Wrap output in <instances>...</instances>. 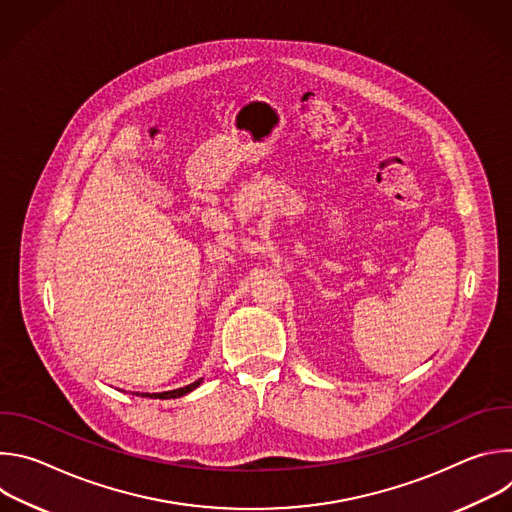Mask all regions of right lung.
Instances as JSON below:
<instances>
[{"instance_id":"1","label":"right lung","mask_w":512,"mask_h":512,"mask_svg":"<svg viewBox=\"0 0 512 512\" xmlns=\"http://www.w3.org/2000/svg\"><path fill=\"white\" fill-rule=\"evenodd\" d=\"M200 383H202V379H198V381H194L192 385H188V387H182V389H174V391H166V393H154V395L141 393V397H154V399H176V397H182V395H186V393L194 391V389H196Z\"/></svg>"}]
</instances>
